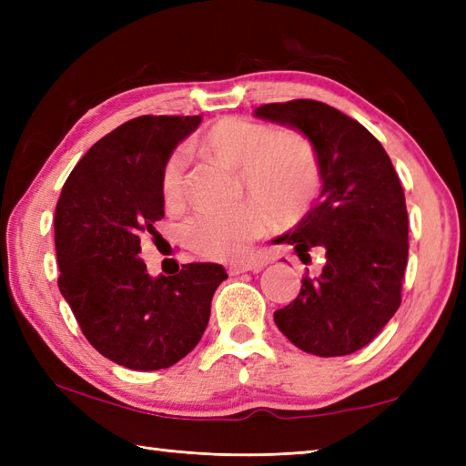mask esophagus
Returning <instances> with one entry per match:
<instances>
[{"mask_svg": "<svg viewBox=\"0 0 466 466\" xmlns=\"http://www.w3.org/2000/svg\"><path fill=\"white\" fill-rule=\"evenodd\" d=\"M264 268L262 262H250V264H230L228 266V274L238 276L244 272H260Z\"/></svg>", "mask_w": 466, "mask_h": 466, "instance_id": "esophagus-1", "label": "esophagus"}]
</instances>
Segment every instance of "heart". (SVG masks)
<instances>
[{"label": "heart", "mask_w": 466, "mask_h": 466, "mask_svg": "<svg viewBox=\"0 0 466 466\" xmlns=\"http://www.w3.org/2000/svg\"><path fill=\"white\" fill-rule=\"evenodd\" d=\"M204 147L240 172L242 190L258 202L272 220L292 224L309 210L320 187V166L314 147L300 136H284L272 126L244 117H224L210 127ZM186 154L176 150L164 166L162 196L166 206L184 200ZM266 228L256 204L230 210H206L187 224L190 248L212 260H240Z\"/></svg>", "instance_id": "1"}]
</instances>
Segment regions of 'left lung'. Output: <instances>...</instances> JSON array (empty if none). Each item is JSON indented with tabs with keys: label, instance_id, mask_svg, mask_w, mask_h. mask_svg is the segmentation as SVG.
<instances>
[{
	"label": "left lung",
	"instance_id": "1",
	"mask_svg": "<svg viewBox=\"0 0 466 466\" xmlns=\"http://www.w3.org/2000/svg\"><path fill=\"white\" fill-rule=\"evenodd\" d=\"M254 114L309 137L322 180L312 210L274 240L294 246L300 260L320 248L322 272L304 276L300 294L274 312V322L304 352L352 354L376 339L400 306L409 216L399 176L382 144L329 104H264Z\"/></svg>",
	"mask_w": 466,
	"mask_h": 466
}]
</instances>
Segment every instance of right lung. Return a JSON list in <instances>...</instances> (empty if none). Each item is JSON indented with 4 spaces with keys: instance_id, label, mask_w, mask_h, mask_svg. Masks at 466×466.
I'll return each instance as SVG.
<instances>
[{
    "instance_id": "obj_1",
    "label": "right lung",
    "mask_w": 466,
    "mask_h": 466,
    "mask_svg": "<svg viewBox=\"0 0 466 466\" xmlns=\"http://www.w3.org/2000/svg\"><path fill=\"white\" fill-rule=\"evenodd\" d=\"M202 116H140L96 142L56 206L57 286L94 349L132 370H160L200 342L220 264L152 279L140 236L164 218L162 172Z\"/></svg>"
}]
</instances>
